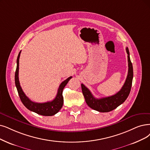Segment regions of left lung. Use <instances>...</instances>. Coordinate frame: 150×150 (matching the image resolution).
<instances>
[{
    "label": "left lung",
    "mask_w": 150,
    "mask_h": 150,
    "mask_svg": "<svg viewBox=\"0 0 150 150\" xmlns=\"http://www.w3.org/2000/svg\"><path fill=\"white\" fill-rule=\"evenodd\" d=\"M128 59V74L126 80L121 89L115 95L110 97L96 98L93 97L91 91L84 85L82 83V91L85 98L87 105L92 109L101 112H110L124 103L130 93L133 79V67L130 59L129 49L126 47Z\"/></svg>",
    "instance_id": "1"
}]
</instances>
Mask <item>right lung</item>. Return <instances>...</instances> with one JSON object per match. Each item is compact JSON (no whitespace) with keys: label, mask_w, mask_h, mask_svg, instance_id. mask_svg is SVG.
Masks as SVG:
<instances>
[{"label":"right lung","mask_w":150,"mask_h":150,"mask_svg":"<svg viewBox=\"0 0 150 150\" xmlns=\"http://www.w3.org/2000/svg\"><path fill=\"white\" fill-rule=\"evenodd\" d=\"M21 51L20 52L16 60V69L15 75V86L17 88L18 93L20 96V100L23 104L25 106L26 108L29 110L33 111L40 115L50 116L55 115L62 108L63 105V90L64 87L67 84L68 81L72 78V76L69 77L66 80L61 83L58 89V92L55 99L45 103H35L30 100L25 93L23 92V90L20 86V83L18 78L19 72V59L20 57Z\"/></svg>","instance_id":"add662e5"}]
</instances>
